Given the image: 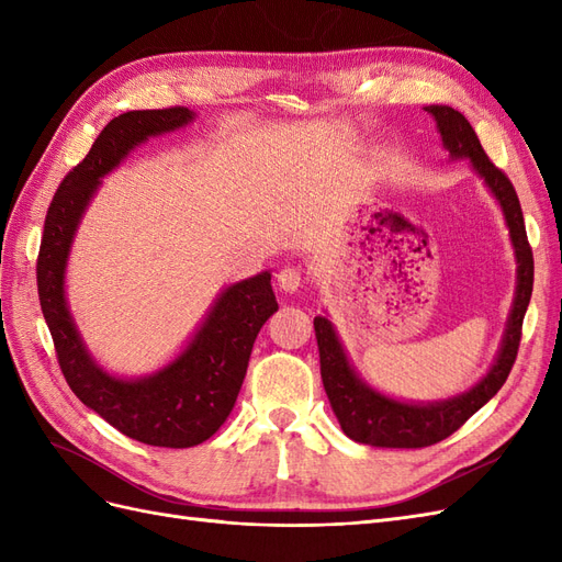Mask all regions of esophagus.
I'll list each match as a JSON object with an SVG mask.
<instances>
[{"label":"esophagus","instance_id":"1","mask_svg":"<svg viewBox=\"0 0 562 562\" xmlns=\"http://www.w3.org/2000/svg\"><path fill=\"white\" fill-rule=\"evenodd\" d=\"M277 285L283 293H295L302 285V271L297 267H283L277 274Z\"/></svg>","mask_w":562,"mask_h":562}]
</instances>
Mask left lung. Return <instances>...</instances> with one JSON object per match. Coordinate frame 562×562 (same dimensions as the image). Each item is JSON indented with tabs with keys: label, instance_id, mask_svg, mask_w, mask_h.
Wrapping results in <instances>:
<instances>
[{
	"label": "left lung",
	"instance_id": "8db88e82",
	"mask_svg": "<svg viewBox=\"0 0 562 562\" xmlns=\"http://www.w3.org/2000/svg\"><path fill=\"white\" fill-rule=\"evenodd\" d=\"M424 112L434 116L440 143L450 151V159H469L473 173L483 180L487 192L495 196L516 255V293L512 312L506 318L499 351L485 375L462 394L427 403L401 401L370 386L351 366L333 321L328 316L314 318L321 380L333 413L351 440L372 448H427L454 434L473 413H479L502 389L514 368L522 318L532 297L535 260L532 248L527 244L520 201L512 180L487 159L479 135H475L462 112L448 105H427Z\"/></svg>",
	"mask_w": 562,
	"mask_h": 562
}]
</instances>
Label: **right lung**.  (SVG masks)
<instances>
[{
    "label": "right lung",
    "mask_w": 562,
    "mask_h": 562,
    "mask_svg": "<svg viewBox=\"0 0 562 562\" xmlns=\"http://www.w3.org/2000/svg\"><path fill=\"white\" fill-rule=\"evenodd\" d=\"M194 119L196 114L187 108L133 110L114 116L89 155L60 182L46 213L37 260L42 314L75 396L124 436L157 448L199 446L229 417L255 337L279 310L271 271L223 288L187 345L143 378L114 375L93 359L67 307L65 274L77 229L103 178L135 147Z\"/></svg>",
    "instance_id": "obj_1"
}]
</instances>
